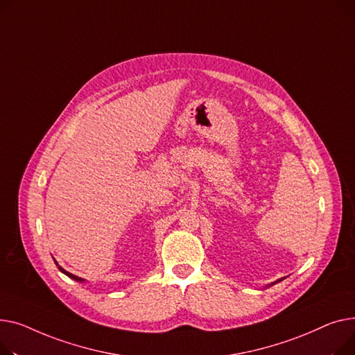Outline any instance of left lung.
Returning a JSON list of instances; mask_svg holds the SVG:
<instances>
[{
	"mask_svg": "<svg viewBox=\"0 0 355 355\" xmlns=\"http://www.w3.org/2000/svg\"><path fill=\"white\" fill-rule=\"evenodd\" d=\"M279 281H282V279H279Z\"/></svg>",
	"mask_w": 355,
	"mask_h": 355,
	"instance_id": "1",
	"label": "left lung"
}]
</instances>
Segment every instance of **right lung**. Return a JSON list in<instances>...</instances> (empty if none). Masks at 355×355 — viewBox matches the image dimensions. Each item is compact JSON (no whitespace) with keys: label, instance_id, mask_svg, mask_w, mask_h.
Here are the masks:
<instances>
[{"label":"right lung","instance_id":"1","mask_svg":"<svg viewBox=\"0 0 355 355\" xmlns=\"http://www.w3.org/2000/svg\"><path fill=\"white\" fill-rule=\"evenodd\" d=\"M54 262H55V261H54ZM55 265L58 266V269L61 270V272H62V274H66V275H67L69 278H71V279H74V281H77V282H85V279H83V278H80V277H76V275H73V274L67 272V270H66V269H62V268H61V266H60V265H58L57 262H55Z\"/></svg>","mask_w":355,"mask_h":355}]
</instances>
